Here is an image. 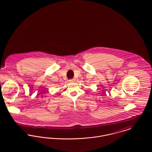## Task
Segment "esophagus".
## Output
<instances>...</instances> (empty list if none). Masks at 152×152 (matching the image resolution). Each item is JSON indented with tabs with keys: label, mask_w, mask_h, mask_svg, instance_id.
I'll return each instance as SVG.
<instances>
[{
	"label": "esophagus",
	"mask_w": 152,
	"mask_h": 152,
	"mask_svg": "<svg viewBox=\"0 0 152 152\" xmlns=\"http://www.w3.org/2000/svg\"><path fill=\"white\" fill-rule=\"evenodd\" d=\"M75 80H75V79H71V80H70L69 81H70V82H71V83H72V82H75Z\"/></svg>",
	"instance_id": "1"
}]
</instances>
